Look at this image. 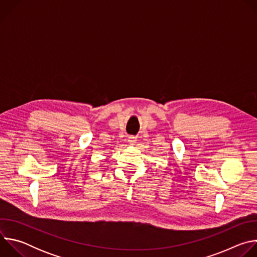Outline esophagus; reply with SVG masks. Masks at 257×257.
Masks as SVG:
<instances>
[{"mask_svg":"<svg viewBox=\"0 0 257 257\" xmlns=\"http://www.w3.org/2000/svg\"><path fill=\"white\" fill-rule=\"evenodd\" d=\"M128 142H129V144L134 145V144L137 142L136 137H135V136H129V138H128Z\"/></svg>","mask_w":257,"mask_h":257,"instance_id":"obj_1","label":"esophagus"}]
</instances>
